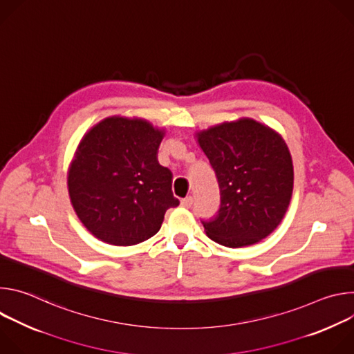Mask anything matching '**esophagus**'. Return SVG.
<instances>
[{"mask_svg":"<svg viewBox=\"0 0 354 354\" xmlns=\"http://www.w3.org/2000/svg\"><path fill=\"white\" fill-rule=\"evenodd\" d=\"M180 206L185 207V209H190V207L193 206V197H192V196L185 197V198L180 201Z\"/></svg>","mask_w":354,"mask_h":354,"instance_id":"esophagus-1","label":"esophagus"}]
</instances>
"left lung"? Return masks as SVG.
<instances>
[{"mask_svg": "<svg viewBox=\"0 0 354 354\" xmlns=\"http://www.w3.org/2000/svg\"><path fill=\"white\" fill-rule=\"evenodd\" d=\"M196 137L220 187L216 217L201 221L209 238L228 248L266 238L283 220L292 193V161L281 136L243 118Z\"/></svg>", "mask_w": 354, "mask_h": 354, "instance_id": "8db88e82", "label": "left lung"}]
</instances>
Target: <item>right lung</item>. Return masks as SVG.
Masks as SVG:
<instances>
[{
  "instance_id": "right-lung-1",
  "label": "right lung",
  "mask_w": 354,
  "mask_h": 354,
  "mask_svg": "<svg viewBox=\"0 0 354 354\" xmlns=\"http://www.w3.org/2000/svg\"><path fill=\"white\" fill-rule=\"evenodd\" d=\"M165 131L142 119L106 118L81 140L68 169L71 205L97 239L130 246L156 235L169 207L172 172L160 165Z\"/></svg>"
}]
</instances>
